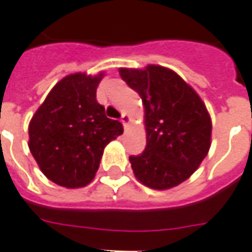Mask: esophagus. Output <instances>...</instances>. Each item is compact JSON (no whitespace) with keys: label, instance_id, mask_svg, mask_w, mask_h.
Wrapping results in <instances>:
<instances>
[{"label":"esophagus","instance_id":"1","mask_svg":"<svg viewBox=\"0 0 252 252\" xmlns=\"http://www.w3.org/2000/svg\"><path fill=\"white\" fill-rule=\"evenodd\" d=\"M121 122L123 123V126H125V127H126L127 125H129L130 117L127 115V114H126V112H123V114H122V117H121Z\"/></svg>","mask_w":252,"mask_h":252}]
</instances>
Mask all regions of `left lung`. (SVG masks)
<instances>
[{"label": "left lung", "instance_id": "8db88e82", "mask_svg": "<svg viewBox=\"0 0 252 252\" xmlns=\"http://www.w3.org/2000/svg\"><path fill=\"white\" fill-rule=\"evenodd\" d=\"M119 74L145 108V151L129 158L135 178L155 190L178 186L208 155L212 121L206 107L179 74L163 66L121 67Z\"/></svg>", "mask_w": 252, "mask_h": 252}]
</instances>
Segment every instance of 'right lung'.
<instances>
[{"label": "right lung", "instance_id": "1", "mask_svg": "<svg viewBox=\"0 0 252 252\" xmlns=\"http://www.w3.org/2000/svg\"><path fill=\"white\" fill-rule=\"evenodd\" d=\"M103 78L69 74L55 84L28 127V146L47 179L67 189L88 185L108 142L123 133L96 100Z\"/></svg>", "mask_w": 252, "mask_h": 252}]
</instances>
